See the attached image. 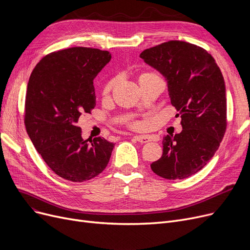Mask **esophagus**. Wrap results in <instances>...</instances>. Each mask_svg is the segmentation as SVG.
I'll return each mask as SVG.
<instances>
[{
    "label": "esophagus",
    "instance_id": "1",
    "mask_svg": "<svg viewBox=\"0 0 250 250\" xmlns=\"http://www.w3.org/2000/svg\"><path fill=\"white\" fill-rule=\"evenodd\" d=\"M134 138L136 141H138L140 143H148L151 141L150 136H147V135H140V136H136Z\"/></svg>",
    "mask_w": 250,
    "mask_h": 250
}]
</instances>
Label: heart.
<instances>
[{
  "label": "heart",
  "instance_id": "b5f03b06",
  "mask_svg": "<svg viewBox=\"0 0 250 250\" xmlns=\"http://www.w3.org/2000/svg\"><path fill=\"white\" fill-rule=\"evenodd\" d=\"M114 82H115L114 79H111V80H109L106 84H105V86H104V88H103L104 94H107V93H109V91L111 90L112 86L114 85Z\"/></svg>",
  "mask_w": 250,
  "mask_h": 250
}]
</instances>
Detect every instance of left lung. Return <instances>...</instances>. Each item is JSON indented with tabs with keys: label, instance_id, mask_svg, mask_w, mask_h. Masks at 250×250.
Returning <instances> with one entry per match:
<instances>
[{
	"label": "left lung",
	"instance_id": "1",
	"mask_svg": "<svg viewBox=\"0 0 250 250\" xmlns=\"http://www.w3.org/2000/svg\"><path fill=\"white\" fill-rule=\"evenodd\" d=\"M166 79L171 104L181 117V133L163 139L162 157L151 164L166 179L188 178L218 150L227 127L224 78L214 58L195 44L170 41L140 55Z\"/></svg>",
	"mask_w": 250,
	"mask_h": 250
}]
</instances>
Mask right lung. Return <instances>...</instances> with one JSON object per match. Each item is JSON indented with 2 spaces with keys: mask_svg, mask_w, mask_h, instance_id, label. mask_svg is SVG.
<instances>
[{
  "mask_svg": "<svg viewBox=\"0 0 250 250\" xmlns=\"http://www.w3.org/2000/svg\"><path fill=\"white\" fill-rule=\"evenodd\" d=\"M110 59L107 50L71 47L42 58L30 75L26 130L46 165L63 179L94 178L109 162L114 144L101 137L84 141L78 122L95 107L93 80Z\"/></svg>",
  "mask_w": 250,
  "mask_h": 250,
  "instance_id": "add662e5",
  "label": "right lung"
}]
</instances>
